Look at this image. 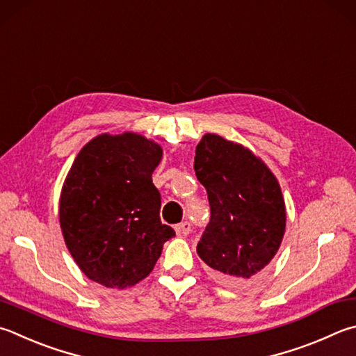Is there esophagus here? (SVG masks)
Returning <instances> with one entry per match:
<instances>
[{
    "label": "esophagus",
    "instance_id": "1",
    "mask_svg": "<svg viewBox=\"0 0 356 356\" xmlns=\"http://www.w3.org/2000/svg\"><path fill=\"white\" fill-rule=\"evenodd\" d=\"M191 232V222L190 221H184L176 225V234L179 236H186Z\"/></svg>",
    "mask_w": 356,
    "mask_h": 356
}]
</instances>
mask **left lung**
I'll use <instances>...</instances> for the list:
<instances>
[{
	"mask_svg": "<svg viewBox=\"0 0 356 356\" xmlns=\"http://www.w3.org/2000/svg\"><path fill=\"white\" fill-rule=\"evenodd\" d=\"M195 171L210 204L197 255L222 280L248 283L268 266L283 240L286 210L280 185L248 147L215 134L197 145Z\"/></svg>",
	"mask_w": 356,
	"mask_h": 356,
	"instance_id": "1",
	"label": "left lung"
}]
</instances>
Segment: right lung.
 <instances>
[{
  "label": "right lung",
  "instance_id": "add662e5",
  "mask_svg": "<svg viewBox=\"0 0 356 356\" xmlns=\"http://www.w3.org/2000/svg\"><path fill=\"white\" fill-rule=\"evenodd\" d=\"M161 147L141 135H99L82 147L63 184L59 219L65 244L90 280L127 288L156 266L176 236L160 221L152 172Z\"/></svg>",
  "mask_w": 356,
  "mask_h": 356
}]
</instances>
